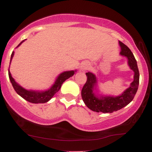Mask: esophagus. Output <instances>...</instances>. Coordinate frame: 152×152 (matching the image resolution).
I'll use <instances>...</instances> for the list:
<instances>
[{
	"instance_id": "34e87169",
	"label": "esophagus",
	"mask_w": 152,
	"mask_h": 152,
	"mask_svg": "<svg viewBox=\"0 0 152 152\" xmlns=\"http://www.w3.org/2000/svg\"><path fill=\"white\" fill-rule=\"evenodd\" d=\"M88 68V64H86V63H84V64H83L81 66V71H84L85 70H86Z\"/></svg>"
}]
</instances>
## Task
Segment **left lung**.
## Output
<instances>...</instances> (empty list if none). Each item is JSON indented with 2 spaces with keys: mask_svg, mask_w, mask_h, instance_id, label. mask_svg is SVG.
Instances as JSON below:
<instances>
[{
  "mask_svg": "<svg viewBox=\"0 0 152 152\" xmlns=\"http://www.w3.org/2000/svg\"><path fill=\"white\" fill-rule=\"evenodd\" d=\"M120 46L119 54L127 59L129 67L134 72L133 81L129 87L118 96L105 95L101 93L99 88L98 78L94 73L88 71L86 83L81 91V97L88 109L95 112L113 113L128 105L133 100L137 93L139 83V72L137 63L132 50L128 46L118 41Z\"/></svg>",
  "mask_w": 152,
  "mask_h": 152,
  "instance_id": "1",
  "label": "left lung"
}]
</instances>
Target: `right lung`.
<instances>
[{
  "mask_svg": "<svg viewBox=\"0 0 152 152\" xmlns=\"http://www.w3.org/2000/svg\"><path fill=\"white\" fill-rule=\"evenodd\" d=\"M26 39L23 40L21 41L16 48H18L22 44V43H23ZM14 51H13V53L11 54V56H10V64L11 63L12 59H13V56H14ZM76 70H71V71H66L64 72L61 73L60 74L57 76L56 78L55 81L53 84L51 85V86L49 88L46 90H32V89H26L23 87L18 84L16 81H15L14 78L12 77L11 74H10V70L8 69V76H9V79L10 82L12 83V86H13V88L17 94L19 96L22 97L23 99H24L25 100L28 101V102L33 103V104H43V103L48 102V101H50L52 99V97L55 95V94L56 92H58L59 89L61 87V85L63 84L64 81L66 79L69 78L71 76H74V74H76Z\"/></svg>",
  "mask_w": 152,
  "mask_h": 152,
  "instance_id": "obj_1",
  "label": "right lung"
}]
</instances>
